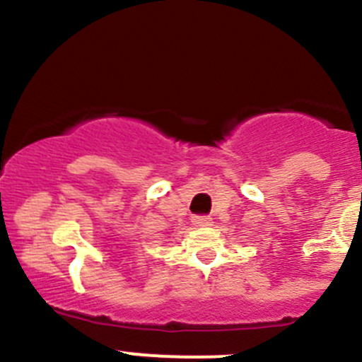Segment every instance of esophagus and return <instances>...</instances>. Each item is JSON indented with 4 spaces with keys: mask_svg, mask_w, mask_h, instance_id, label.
<instances>
[{
    "mask_svg": "<svg viewBox=\"0 0 362 362\" xmlns=\"http://www.w3.org/2000/svg\"><path fill=\"white\" fill-rule=\"evenodd\" d=\"M192 221L195 227H209V225H213V218L211 216H193Z\"/></svg>",
    "mask_w": 362,
    "mask_h": 362,
    "instance_id": "1",
    "label": "esophagus"
}]
</instances>
